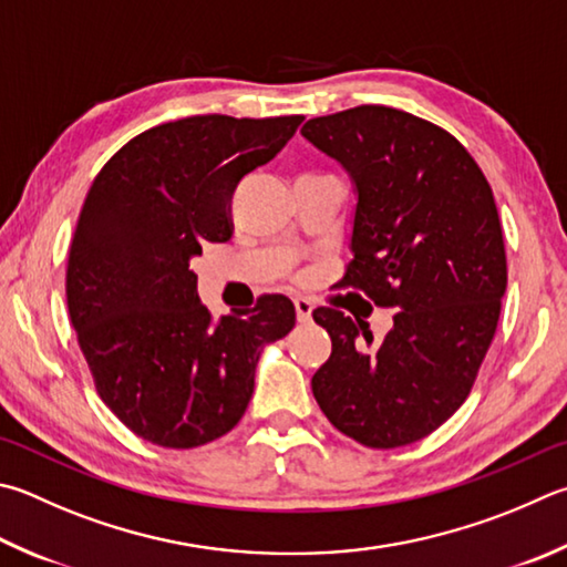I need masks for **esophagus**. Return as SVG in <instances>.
I'll return each instance as SVG.
<instances>
[{
    "label": "esophagus",
    "mask_w": 567,
    "mask_h": 567,
    "mask_svg": "<svg viewBox=\"0 0 567 567\" xmlns=\"http://www.w3.org/2000/svg\"><path fill=\"white\" fill-rule=\"evenodd\" d=\"M312 310H315V307H312L310 300H305V297H297L295 312H297V319H300V322H310Z\"/></svg>",
    "instance_id": "esophagus-1"
}]
</instances>
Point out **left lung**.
Masks as SVG:
<instances>
[{
  "label": "left lung",
  "instance_id": "obj_1",
  "mask_svg": "<svg viewBox=\"0 0 567 567\" xmlns=\"http://www.w3.org/2000/svg\"><path fill=\"white\" fill-rule=\"evenodd\" d=\"M302 136L354 183V257L339 287L396 310L374 342L364 319L317 307L332 354L312 394L359 444H414L466 401L496 334L508 267L493 190L449 131L399 109L310 118Z\"/></svg>",
  "mask_w": 567,
  "mask_h": 567
}]
</instances>
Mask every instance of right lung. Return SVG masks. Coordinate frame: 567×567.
<instances>
[{
	"instance_id": "add662e5",
	"label": "right lung",
	"mask_w": 567,
	"mask_h": 567,
	"mask_svg": "<svg viewBox=\"0 0 567 567\" xmlns=\"http://www.w3.org/2000/svg\"><path fill=\"white\" fill-rule=\"evenodd\" d=\"M300 123L220 113L161 123L91 183L69 250V317L99 396L151 444L195 449L228 434L265 344L295 327L282 295L213 319L190 260L205 243L230 240L235 185Z\"/></svg>"
}]
</instances>
